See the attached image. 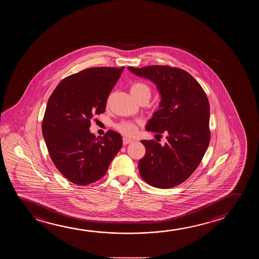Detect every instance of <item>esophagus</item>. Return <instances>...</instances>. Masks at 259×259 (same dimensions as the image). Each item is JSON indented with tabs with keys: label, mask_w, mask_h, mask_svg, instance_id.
Wrapping results in <instances>:
<instances>
[{
	"label": "esophagus",
	"mask_w": 259,
	"mask_h": 259,
	"mask_svg": "<svg viewBox=\"0 0 259 259\" xmlns=\"http://www.w3.org/2000/svg\"><path fill=\"white\" fill-rule=\"evenodd\" d=\"M133 143V140L128 139L126 137L123 138V144H124V145H126V144H129V143Z\"/></svg>",
	"instance_id": "34e87169"
}]
</instances>
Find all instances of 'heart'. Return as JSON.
Instances as JSON below:
<instances>
[{"label": "heart", "instance_id": "obj_1", "mask_svg": "<svg viewBox=\"0 0 259 259\" xmlns=\"http://www.w3.org/2000/svg\"><path fill=\"white\" fill-rule=\"evenodd\" d=\"M133 97L135 98L137 101H141L143 99H146L149 101L150 98V87L147 85L146 83L142 82H136L132 84L130 88ZM116 128L122 133L123 135L131 136L136 132V126L135 124L129 123V122H121L119 124L116 125Z\"/></svg>", "mask_w": 259, "mask_h": 259}]
</instances>
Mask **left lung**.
Wrapping results in <instances>:
<instances>
[{
    "label": "left lung",
    "mask_w": 259,
    "mask_h": 259,
    "mask_svg": "<svg viewBox=\"0 0 259 259\" xmlns=\"http://www.w3.org/2000/svg\"><path fill=\"white\" fill-rule=\"evenodd\" d=\"M127 69L157 85L161 101L146 130L165 133L167 140L164 146L153 140L141 141L146 153L140 159V175L154 187L177 186L195 171L209 144L207 97L199 82L181 68L155 65Z\"/></svg>",
    "instance_id": "8db88e82"
}]
</instances>
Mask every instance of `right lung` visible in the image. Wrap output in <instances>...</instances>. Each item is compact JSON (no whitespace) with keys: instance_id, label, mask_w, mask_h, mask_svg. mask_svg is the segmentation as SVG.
I'll return each instance as SVG.
<instances>
[{"instance_id":"add662e5","label":"right lung","mask_w":259,"mask_h":259,"mask_svg":"<svg viewBox=\"0 0 259 259\" xmlns=\"http://www.w3.org/2000/svg\"><path fill=\"white\" fill-rule=\"evenodd\" d=\"M124 67L87 68L64 78L47 102L41 131L57 169L71 183L92 184L105 176L123 142L109 130L95 138L94 114L105 112L107 100Z\"/></svg>"}]
</instances>
